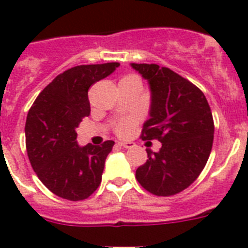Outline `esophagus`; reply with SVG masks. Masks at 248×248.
Returning a JSON list of instances; mask_svg holds the SVG:
<instances>
[{"instance_id": "obj_1", "label": "esophagus", "mask_w": 248, "mask_h": 248, "mask_svg": "<svg viewBox=\"0 0 248 248\" xmlns=\"http://www.w3.org/2000/svg\"><path fill=\"white\" fill-rule=\"evenodd\" d=\"M118 146L124 147V149H130V147H132L135 145L134 142H124V141H120V142H117Z\"/></svg>"}]
</instances>
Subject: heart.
<instances>
[{
  "instance_id": "obj_1",
  "label": "heart",
  "mask_w": 248,
  "mask_h": 248,
  "mask_svg": "<svg viewBox=\"0 0 248 248\" xmlns=\"http://www.w3.org/2000/svg\"><path fill=\"white\" fill-rule=\"evenodd\" d=\"M128 77H132V76H128ZM134 78H136V77H134ZM134 120H131V118H124V120H120L116 124V126H114V132L117 135H120V136H124V135H127L128 132H130L131 130H132V127H134Z\"/></svg>"
}]
</instances>
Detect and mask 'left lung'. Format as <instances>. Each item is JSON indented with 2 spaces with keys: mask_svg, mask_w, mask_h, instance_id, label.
<instances>
[{
  "mask_svg": "<svg viewBox=\"0 0 248 248\" xmlns=\"http://www.w3.org/2000/svg\"><path fill=\"white\" fill-rule=\"evenodd\" d=\"M149 80L150 120L141 139L157 140V153L136 170L137 182L157 197L175 195L197 180L211 155L214 122L204 93L188 79L157 64H131Z\"/></svg>",
  "mask_w": 248,
  "mask_h": 248,
  "instance_id": "8db88e82",
  "label": "left lung"
}]
</instances>
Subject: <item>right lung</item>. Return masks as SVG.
I'll return each mask as SVG.
<instances>
[{"label":"right lung","mask_w":248,"mask_h":248,"mask_svg":"<svg viewBox=\"0 0 248 248\" xmlns=\"http://www.w3.org/2000/svg\"><path fill=\"white\" fill-rule=\"evenodd\" d=\"M118 65L70 68L55 77L29 109L25 124L29 160L41 183L60 198L83 201L101 184L106 157L114 142L79 147L76 130L91 113L88 89Z\"/></svg>","instance_id":"1"}]
</instances>
